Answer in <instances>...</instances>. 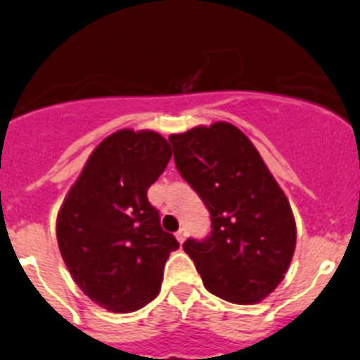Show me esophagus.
Segmentation results:
<instances>
[{
  "mask_svg": "<svg viewBox=\"0 0 360 360\" xmlns=\"http://www.w3.org/2000/svg\"><path fill=\"white\" fill-rule=\"evenodd\" d=\"M186 236H188V232H186V229H179L176 232V239L179 240V243H184V239H186Z\"/></svg>",
  "mask_w": 360,
  "mask_h": 360,
  "instance_id": "1",
  "label": "esophagus"
}]
</instances>
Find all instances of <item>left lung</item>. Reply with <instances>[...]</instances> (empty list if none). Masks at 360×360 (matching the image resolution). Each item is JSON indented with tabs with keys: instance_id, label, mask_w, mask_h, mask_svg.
<instances>
[{
	"instance_id": "obj_1",
	"label": "left lung",
	"mask_w": 360,
	"mask_h": 360,
	"mask_svg": "<svg viewBox=\"0 0 360 360\" xmlns=\"http://www.w3.org/2000/svg\"><path fill=\"white\" fill-rule=\"evenodd\" d=\"M169 141L177 170L211 212V236L183 244L204 287L233 304L264 301L283 281L295 251L287 195L233 124L216 121Z\"/></svg>"
}]
</instances>
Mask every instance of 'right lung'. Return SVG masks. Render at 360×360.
Returning <instances> with one entry per match:
<instances>
[{
    "instance_id": "1",
    "label": "right lung",
    "mask_w": 360,
    "mask_h": 360,
    "mask_svg": "<svg viewBox=\"0 0 360 360\" xmlns=\"http://www.w3.org/2000/svg\"><path fill=\"white\" fill-rule=\"evenodd\" d=\"M170 158L169 141L156 131H114L89 155L58 212V246L73 281L112 313L151 302L179 248L148 200Z\"/></svg>"
}]
</instances>
